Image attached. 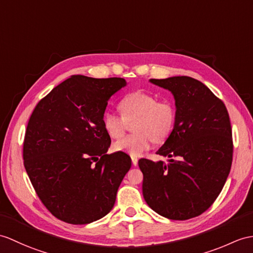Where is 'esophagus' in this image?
I'll use <instances>...</instances> for the list:
<instances>
[{
	"label": "esophagus",
	"instance_id": "obj_1",
	"mask_svg": "<svg viewBox=\"0 0 253 253\" xmlns=\"http://www.w3.org/2000/svg\"><path fill=\"white\" fill-rule=\"evenodd\" d=\"M131 161H132V165L137 166L138 165V158L136 156H131Z\"/></svg>",
	"mask_w": 253,
	"mask_h": 253
}]
</instances>
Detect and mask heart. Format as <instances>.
I'll return each instance as SVG.
<instances>
[{
	"label": "heart",
	"mask_w": 253,
	"mask_h": 253,
	"mask_svg": "<svg viewBox=\"0 0 253 253\" xmlns=\"http://www.w3.org/2000/svg\"><path fill=\"white\" fill-rule=\"evenodd\" d=\"M120 108L123 115L112 111L104 113V130L111 138L117 139L124 134L127 121L138 119L134 126L138 133L117 140L113 144L114 151L138 156L151 148L153 139L156 142H162L172 131L175 108L168 100H157L150 92L137 90L125 96Z\"/></svg>",
	"instance_id": "obj_1"
}]
</instances>
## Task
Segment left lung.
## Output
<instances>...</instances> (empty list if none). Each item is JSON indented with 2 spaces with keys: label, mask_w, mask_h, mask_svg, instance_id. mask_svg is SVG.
Here are the masks:
<instances>
[{
  "label": "left lung",
  "mask_w": 253,
  "mask_h": 253,
  "mask_svg": "<svg viewBox=\"0 0 253 253\" xmlns=\"http://www.w3.org/2000/svg\"><path fill=\"white\" fill-rule=\"evenodd\" d=\"M149 82L172 93L175 122L157 152L168 158L167 163L139 160L143 197L150 208L165 218L191 219L213 204L230 173V116L224 103L190 76Z\"/></svg>",
  "instance_id": "1"
}]
</instances>
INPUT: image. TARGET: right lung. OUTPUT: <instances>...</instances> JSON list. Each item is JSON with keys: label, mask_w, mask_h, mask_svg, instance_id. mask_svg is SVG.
<instances>
[{"label": "right lung", "mask_w": 253, "mask_h": 253, "mask_svg": "<svg viewBox=\"0 0 253 253\" xmlns=\"http://www.w3.org/2000/svg\"><path fill=\"white\" fill-rule=\"evenodd\" d=\"M127 85L121 78H71L35 107L25 142V168L38 196L56 218L88 224L112 210L131 167L124 152L108 154L102 119L109 99Z\"/></svg>", "instance_id": "obj_1"}]
</instances>
